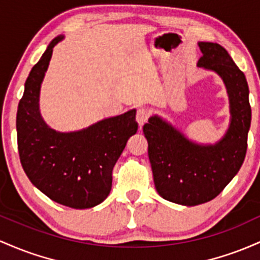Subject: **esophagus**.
I'll return each mask as SVG.
<instances>
[{"mask_svg":"<svg viewBox=\"0 0 260 260\" xmlns=\"http://www.w3.org/2000/svg\"><path fill=\"white\" fill-rule=\"evenodd\" d=\"M148 118H150V112L146 108H140V109H138V112H136V121L139 122L140 126H142L148 120Z\"/></svg>","mask_w":260,"mask_h":260,"instance_id":"obj_1","label":"esophagus"}]
</instances>
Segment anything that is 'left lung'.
Instances as JSON below:
<instances>
[{
    "label": "left lung",
    "mask_w": 260,
    "mask_h": 260,
    "mask_svg": "<svg viewBox=\"0 0 260 260\" xmlns=\"http://www.w3.org/2000/svg\"><path fill=\"white\" fill-rule=\"evenodd\" d=\"M198 66L222 77L231 103V125L214 146H200L157 116L144 125L156 190L163 199L195 206L215 199L240 171L247 152L252 109L246 76L226 49L216 43H199Z\"/></svg>",
    "instance_id": "obj_1"
}]
</instances>
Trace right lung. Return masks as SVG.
I'll list each match as a JSON object with an SVG mask.
<instances>
[{
	"mask_svg": "<svg viewBox=\"0 0 260 260\" xmlns=\"http://www.w3.org/2000/svg\"><path fill=\"white\" fill-rule=\"evenodd\" d=\"M61 39L49 44L25 81L16 121L19 159L29 180L46 197L69 208L88 209L109 195L113 168L139 125L135 109L76 133H56L44 122L40 84Z\"/></svg>",
	"mask_w": 260,
	"mask_h": 260,
	"instance_id": "right-lung-1",
	"label": "right lung"
}]
</instances>
